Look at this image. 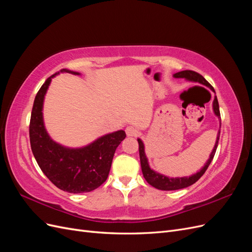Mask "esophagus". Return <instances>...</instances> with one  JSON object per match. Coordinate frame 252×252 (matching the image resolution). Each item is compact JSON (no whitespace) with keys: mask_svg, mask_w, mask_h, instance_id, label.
<instances>
[{"mask_svg":"<svg viewBox=\"0 0 252 252\" xmlns=\"http://www.w3.org/2000/svg\"><path fill=\"white\" fill-rule=\"evenodd\" d=\"M125 131H126V134H127L128 136H135L136 134L139 133L138 128H135L134 126H127Z\"/></svg>","mask_w":252,"mask_h":252,"instance_id":"1","label":"esophagus"}]
</instances>
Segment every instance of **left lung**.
<instances>
[{
    "label": "left lung",
    "mask_w": 252,
    "mask_h": 252,
    "mask_svg": "<svg viewBox=\"0 0 252 252\" xmlns=\"http://www.w3.org/2000/svg\"><path fill=\"white\" fill-rule=\"evenodd\" d=\"M173 77L177 78V79H185L189 82H194V83L202 84V85H204V86L209 87L213 91V93H215V89H213V87L210 85V84L204 79L203 75H201L200 73H197L195 71L183 70V71L174 73ZM212 108H213V112H215L216 116L219 118L220 123V114L219 102H218L217 95H215V100H213ZM220 131L219 130L215 147H213L211 154L209 156V158L207 159V162H206V164H205L203 168L199 172L190 175V177H183V178H168L164 174H161V173L155 171L154 169H151L150 166H149V163H148L147 157H146V155H145L144 143L142 142L141 139H138L141 167H142V172H143L145 180H146L148 184H150L152 187H155V188L159 189V190H178V189L186 188L190 185L194 184V183L205 173V171L207 170L208 166L210 165L213 157H215V155H216V151H217L218 145H219V140H220Z\"/></svg>",
    "instance_id": "left-lung-1"
}]
</instances>
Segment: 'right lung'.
<instances>
[{
  "instance_id": "obj_1",
  "label": "right lung",
  "mask_w": 252,
  "mask_h": 252,
  "mask_svg": "<svg viewBox=\"0 0 252 252\" xmlns=\"http://www.w3.org/2000/svg\"><path fill=\"white\" fill-rule=\"evenodd\" d=\"M61 72L80 74L68 69ZM52 74L37 91L29 125L30 146L37 165L52 184L70 193L89 192L107 180L114 152L126 138L124 130L105 134L87 146L68 148L53 141L46 131L43 120L44 97Z\"/></svg>"
}]
</instances>
